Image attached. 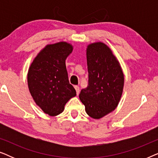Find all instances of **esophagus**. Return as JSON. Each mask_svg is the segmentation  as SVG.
I'll list each match as a JSON object with an SVG mask.
<instances>
[{"label": "esophagus", "mask_w": 158, "mask_h": 158, "mask_svg": "<svg viewBox=\"0 0 158 158\" xmlns=\"http://www.w3.org/2000/svg\"><path fill=\"white\" fill-rule=\"evenodd\" d=\"M75 90H76V94H77V95H78L79 93H80V88H79V86L75 85Z\"/></svg>", "instance_id": "esophagus-1"}]
</instances>
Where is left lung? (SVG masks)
I'll use <instances>...</instances> for the list:
<instances>
[{
	"mask_svg": "<svg viewBox=\"0 0 158 158\" xmlns=\"http://www.w3.org/2000/svg\"><path fill=\"white\" fill-rule=\"evenodd\" d=\"M86 57L88 85L81 90L79 98L88 115L98 119L117 107L124 88V74L119 62L104 43L88 45Z\"/></svg>",
	"mask_w": 158,
	"mask_h": 158,
	"instance_id": "8db88e82",
	"label": "left lung"
}]
</instances>
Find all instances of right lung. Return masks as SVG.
<instances>
[{"label":"right lung","instance_id":"1","mask_svg":"<svg viewBox=\"0 0 158 158\" xmlns=\"http://www.w3.org/2000/svg\"><path fill=\"white\" fill-rule=\"evenodd\" d=\"M65 42L48 44L36 55L29 67L28 87L36 104L45 114L57 116L76 91L70 84L65 60L72 52Z\"/></svg>","mask_w":158,"mask_h":158}]
</instances>
